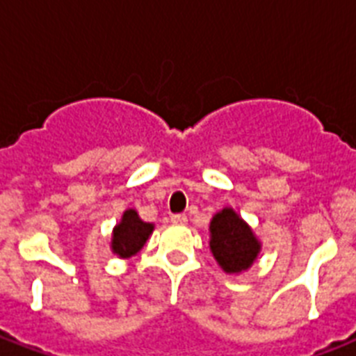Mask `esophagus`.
<instances>
[{
  "label": "esophagus",
  "mask_w": 356,
  "mask_h": 356,
  "mask_svg": "<svg viewBox=\"0 0 356 356\" xmlns=\"http://www.w3.org/2000/svg\"><path fill=\"white\" fill-rule=\"evenodd\" d=\"M186 222H188V218L184 216V214H173V216H172V223H177V225H184Z\"/></svg>",
  "instance_id": "obj_1"
}]
</instances>
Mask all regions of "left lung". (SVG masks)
Masks as SVG:
<instances>
[{"label": "left lung", "mask_w": 356, "mask_h": 356, "mask_svg": "<svg viewBox=\"0 0 356 356\" xmlns=\"http://www.w3.org/2000/svg\"><path fill=\"white\" fill-rule=\"evenodd\" d=\"M211 251L225 273L251 268L260 253V242L233 209H223L211 222Z\"/></svg>", "instance_id": "obj_1"}]
</instances>
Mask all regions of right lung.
Instances as JSON below:
<instances>
[{"label": "right lung", "instance_id": "add662e5", "mask_svg": "<svg viewBox=\"0 0 356 356\" xmlns=\"http://www.w3.org/2000/svg\"><path fill=\"white\" fill-rule=\"evenodd\" d=\"M153 223L142 222L138 212L134 209H127L123 212L122 222L114 227L113 231V253H116L120 259H129L144 248L149 234L153 233Z\"/></svg>", "mask_w": 356, "mask_h": 356}]
</instances>
